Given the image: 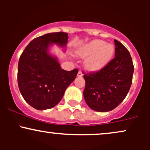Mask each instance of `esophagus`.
Here are the masks:
<instances>
[{"label":"esophagus","mask_w":150,"mask_h":150,"mask_svg":"<svg viewBox=\"0 0 150 150\" xmlns=\"http://www.w3.org/2000/svg\"><path fill=\"white\" fill-rule=\"evenodd\" d=\"M82 75H83V73H82V72L81 71V70H79L78 73H77V76L81 77V76H82Z\"/></svg>","instance_id":"esophagus-1"}]
</instances>
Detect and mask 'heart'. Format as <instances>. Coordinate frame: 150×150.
Segmentation results:
<instances>
[{
  "label": "heart",
  "mask_w": 150,
  "mask_h": 150,
  "mask_svg": "<svg viewBox=\"0 0 150 150\" xmlns=\"http://www.w3.org/2000/svg\"><path fill=\"white\" fill-rule=\"evenodd\" d=\"M114 53L112 44H106L102 40H94L78 51V55L82 57H89L86 61L87 68L91 70H98L106 65Z\"/></svg>",
  "instance_id": "b5f03b06"
}]
</instances>
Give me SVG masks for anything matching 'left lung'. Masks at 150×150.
Listing matches in <instances>:
<instances>
[{
    "instance_id": "obj_1",
    "label": "left lung",
    "mask_w": 150,
    "mask_h": 150,
    "mask_svg": "<svg viewBox=\"0 0 150 150\" xmlns=\"http://www.w3.org/2000/svg\"><path fill=\"white\" fill-rule=\"evenodd\" d=\"M115 57L96 72L83 73L85 100L90 108L99 112L114 109L122 102L132 85L134 65L128 50L114 39Z\"/></svg>"
}]
</instances>
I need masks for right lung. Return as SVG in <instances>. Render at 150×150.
Here are the masks:
<instances>
[{
  "label": "right lung",
  "mask_w": 150,
  "mask_h": 150,
  "mask_svg": "<svg viewBox=\"0 0 150 150\" xmlns=\"http://www.w3.org/2000/svg\"><path fill=\"white\" fill-rule=\"evenodd\" d=\"M68 39V34L65 32L44 34L33 39L20 56L19 89L24 99L36 109H49L57 105L77 76L78 69H61L57 59L48 53L51 44L64 47Z\"/></svg>",
  "instance_id": "1"
}]
</instances>
